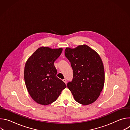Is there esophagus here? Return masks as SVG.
I'll list each match as a JSON object with an SVG mask.
<instances>
[{
    "label": "esophagus",
    "mask_w": 130,
    "mask_h": 130,
    "mask_svg": "<svg viewBox=\"0 0 130 130\" xmlns=\"http://www.w3.org/2000/svg\"><path fill=\"white\" fill-rule=\"evenodd\" d=\"M63 82H64V83H67V80H66V79H63Z\"/></svg>",
    "instance_id": "34e87169"
}]
</instances>
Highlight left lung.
I'll return each instance as SVG.
<instances>
[{
  "label": "left lung",
  "mask_w": 130,
  "mask_h": 130,
  "mask_svg": "<svg viewBox=\"0 0 130 130\" xmlns=\"http://www.w3.org/2000/svg\"><path fill=\"white\" fill-rule=\"evenodd\" d=\"M65 55L70 62L73 74L67 87L75 100L83 105L94 102L104 84V66L99 55L86 45L66 48Z\"/></svg>",
  "instance_id": "obj_1"
}]
</instances>
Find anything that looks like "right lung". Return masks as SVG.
<instances>
[{"instance_id":"right-lung-1","label":"right lung","mask_w":130,"mask_h":130,"mask_svg":"<svg viewBox=\"0 0 130 130\" xmlns=\"http://www.w3.org/2000/svg\"><path fill=\"white\" fill-rule=\"evenodd\" d=\"M63 49L42 47L37 49L25 64L24 79L31 98L42 105L55 101L66 87L65 83L57 77L54 62Z\"/></svg>"}]
</instances>
